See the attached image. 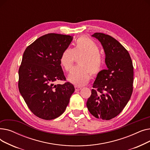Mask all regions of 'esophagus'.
Masks as SVG:
<instances>
[{
	"label": "esophagus",
	"instance_id": "obj_1",
	"mask_svg": "<svg viewBox=\"0 0 150 150\" xmlns=\"http://www.w3.org/2000/svg\"><path fill=\"white\" fill-rule=\"evenodd\" d=\"M75 91H80V90L81 89V88L78 87V86H75Z\"/></svg>",
	"mask_w": 150,
	"mask_h": 150
}]
</instances>
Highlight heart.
I'll return each mask as SVG.
<instances>
[{"label": "heart", "instance_id": "1", "mask_svg": "<svg viewBox=\"0 0 150 150\" xmlns=\"http://www.w3.org/2000/svg\"><path fill=\"white\" fill-rule=\"evenodd\" d=\"M83 55L78 61L80 66L74 67L69 75L68 79L74 84L83 86L87 84L93 75H97L103 69L104 61L100 53L98 45L92 39L82 36L78 38L74 48L66 49L61 54L60 62L66 71L72 68L76 57Z\"/></svg>", "mask_w": 150, "mask_h": 150}]
</instances>
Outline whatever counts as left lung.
<instances>
[{"instance_id": "left-lung-1", "label": "left lung", "mask_w": 150, "mask_h": 150, "mask_svg": "<svg viewBox=\"0 0 150 150\" xmlns=\"http://www.w3.org/2000/svg\"><path fill=\"white\" fill-rule=\"evenodd\" d=\"M92 36L103 46L108 69L97 75L86 105L92 115L109 120L122 111L131 98L132 62L127 49L112 36L102 33H95Z\"/></svg>"}]
</instances>
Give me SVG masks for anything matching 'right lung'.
Instances as JSON below:
<instances>
[{
	"label": "right lung",
	"instance_id": "right-lung-1",
	"mask_svg": "<svg viewBox=\"0 0 150 150\" xmlns=\"http://www.w3.org/2000/svg\"><path fill=\"white\" fill-rule=\"evenodd\" d=\"M72 39L70 35L47 34L28 45L23 54L19 90L30 111L42 119L60 116L75 91L69 82L54 84L58 80H66L60 58Z\"/></svg>",
	"mask_w": 150,
	"mask_h": 150
}]
</instances>
